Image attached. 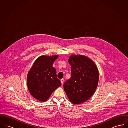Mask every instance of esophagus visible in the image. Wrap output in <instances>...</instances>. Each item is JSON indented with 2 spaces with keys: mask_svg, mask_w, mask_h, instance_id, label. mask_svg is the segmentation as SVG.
<instances>
[{
  "mask_svg": "<svg viewBox=\"0 0 128 128\" xmlns=\"http://www.w3.org/2000/svg\"><path fill=\"white\" fill-rule=\"evenodd\" d=\"M60 82H61V84H63V82H64V79H61L60 80Z\"/></svg>",
  "mask_w": 128,
  "mask_h": 128,
  "instance_id": "obj_1",
  "label": "esophagus"
}]
</instances>
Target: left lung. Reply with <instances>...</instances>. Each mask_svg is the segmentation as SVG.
Masks as SVG:
<instances>
[{"label":"left lung","instance_id":"8db88e82","mask_svg":"<svg viewBox=\"0 0 128 128\" xmlns=\"http://www.w3.org/2000/svg\"><path fill=\"white\" fill-rule=\"evenodd\" d=\"M68 61L72 76L64 82V90L72 103H82L90 98L97 88L98 67L91 59L83 55H72Z\"/></svg>","mask_w":128,"mask_h":128}]
</instances>
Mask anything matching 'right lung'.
I'll use <instances>...</instances> for the list:
<instances>
[{
	"label": "right lung",
	"mask_w": 128,
	"mask_h": 128,
	"mask_svg": "<svg viewBox=\"0 0 128 128\" xmlns=\"http://www.w3.org/2000/svg\"><path fill=\"white\" fill-rule=\"evenodd\" d=\"M58 55H43L38 58L29 71L27 84L30 94L41 102L48 100L52 93L61 86L53 64Z\"/></svg>",
	"instance_id": "add662e5"
}]
</instances>
